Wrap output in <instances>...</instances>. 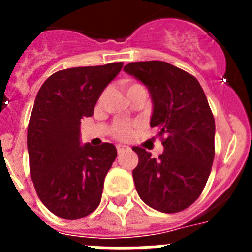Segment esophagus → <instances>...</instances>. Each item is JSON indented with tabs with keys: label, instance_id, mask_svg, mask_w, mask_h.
<instances>
[{
	"label": "esophagus",
	"instance_id": "34e87169",
	"mask_svg": "<svg viewBox=\"0 0 252 252\" xmlns=\"http://www.w3.org/2000/svg\"><path fill=\"white\" fill-rule=\"evenodd\" d=\"M116 149H117V153H119V154L124 153V151H126V150H130V148H128V146H126V145H117V146H116Z\"/></svg>",
	"mask_w": 252,
	"mask_h": 252
}]
</instances>
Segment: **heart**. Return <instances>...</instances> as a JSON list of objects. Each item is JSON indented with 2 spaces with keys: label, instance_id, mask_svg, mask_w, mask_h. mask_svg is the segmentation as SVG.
<instances>
[{
  "label": "heart",
  "instance_id": "heart-1",
  "mask_svg": "<svg viewBox=\"0 0 252 252\" xmlns=\"http://www.w3.org/2000/svg\"><path fill=\"white\" fill-rule=\"evenodd\" d=\"M136 86H140V84H136V83L128 84L127 92L130 90H132L133 87H136ZM102 98H103V94H102L101 97V99ZM133 127H135V125L130 124V122H122V121L116 122L112 127V135L116 137V139L126 140L128 139V137H131V135H132L133 132Z\"/></svg>",
  "mask_w": 252,
  "mask_h": 252
}]
</instances>
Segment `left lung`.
I'll use <instances>...</instances> for the list:
<instances>
[{"label":"left lung","mask_w":252,"mask_h":252,"mask_svg":"<svg viewBox=\"0 0 252 252\" xmlns=\"http://www.w3.org/2000/svg\"><path fill=\"white\" fill-rule=\"evenodd\" d=\"M124 70L148 87L151 127H158L164 153L158 159L133 146L132 171L140 198L164 213L180 212L203 192L215 159V117L197 78L171 64L135 62Z\"/></svg>","instance_id":"obj_1"}]
</instances>
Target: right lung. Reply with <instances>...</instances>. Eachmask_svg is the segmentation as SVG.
I'll return each mask as SVG.
<instances>
[{
    "label": "right lung",
    "instance_id": "right-lung-1",
    "mask_svg": "<svg viewBox=\"0 0 252 252\" xmlns=\"http://www.w3.org/2000/svg\"><path fill=\"white\" fill-rule=\"evenodd\" d=\"M124 63L69 68L51 74L35 99L28 127L30 175L44 206L77 220L101 202L104 178L117 157L115 145H81V120L91 117L107 84Z\"/></svg>",
    "mask_w": 252,
    "mask_h": 252
}]
</instances>
